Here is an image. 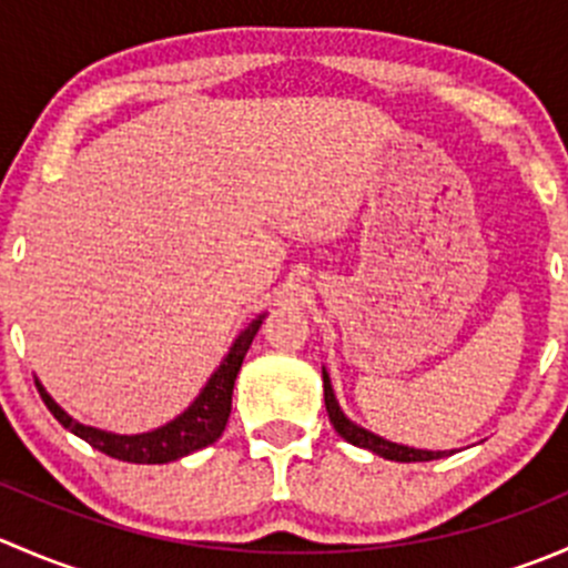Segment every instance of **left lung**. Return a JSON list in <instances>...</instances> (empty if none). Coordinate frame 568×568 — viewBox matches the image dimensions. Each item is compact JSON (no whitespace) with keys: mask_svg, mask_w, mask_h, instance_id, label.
<instances>
[{"mask_svg":"<svg viewBox=\"0 0 568 568\" xmlns=\"http://www.w3.org/2000/svg\"><path fill=\"white\" fill-rule=\"evenodd\" d=\"M324 404H326V415H329V423L335 426V432L341 434L346 443L357 445V448L371 450V454H376V456H385V459H390V462H432V459H439V456H445V450H415V448H406V445L387 443V439L376 437V434L365 432V428H359L357 423L348 420V417L341 412V406H337L326 371H324Z\"/></svg>","mask_w":568,"mask_h":568,"instance_id":"1","label":"left lung"}]
</instances>
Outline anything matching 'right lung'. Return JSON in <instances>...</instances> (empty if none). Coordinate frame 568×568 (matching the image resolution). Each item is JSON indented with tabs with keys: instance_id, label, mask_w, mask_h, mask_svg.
Wrapping results in <instances>:
<instances>
[{
	"instance_id": "add662e5",
	"label": "right lung",
	"mask_w": 568,
	"mask_h": 568,
	"mask_svg": "<svg viewBox=\"0 0 568 568\" xmlns=\"http://www.w3.org/2000/svg\"><path fill=\"white\" fill-rule=\"evenodd\" d=\"M263 316L255 318L242 335L236 337V343L231 346L227 357L222 359L220 368L214 371V376L209 379V385L203 387V393L194 398V404L183 412L181 417H175L168 426L156 428V432L148 434H134V437H123V434H109L99 432V428L82 426V423L71 420L60 406L54 404L49 393L43 390V385L36 382L40 398L49 406L51 415L73 432L77 437H82L84 443L93 445L101 454L112 456V459L131 462V464H168L181 459V456L194 454V450L205 448V445L216 443L225 432V423L231 417V398H233V385H236L239 368L244 363V354H247L252 337L261 329Z\"/></svg>"
}]
</instances>
